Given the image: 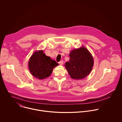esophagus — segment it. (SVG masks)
I'll return each instance as SVG.
<instances>
[{
	"instance_id": "34e87169",
	"label": "esophagus",
	"mask_w": 122,
	"mask_h": 122,
	"mask_svg": "<svg viewBox=\"0 0 122 122\" xmlns=\"http://www.w3.org/2000/svg\"><path fill=\"white\" fill-rule=\"evenodd\" d=\"M63 61H60L59 62V64L60 65H63Z\"/></svg>"
}]
</instances>
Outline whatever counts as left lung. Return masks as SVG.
I'll list each match as a JSON object with an SVG mask.
<instances>
[{
    "instance_id": "left-lung-1",
    "label": "left lung",
    "mask_w": 122,
    "mask_h": 122,
    "mask_svg": "<svg viewBox=\"0 0 122 122\" xmlns=\"http://www.w3.org/2000/svg\"><path fill=\"white\" fill-rule=\"evenodd\" d=\"M69 56V61L65 63V67L72 78L83 79L91 73L94 61L86 47L82 46L72 50Z\"/></svg>"
}]
</instances>
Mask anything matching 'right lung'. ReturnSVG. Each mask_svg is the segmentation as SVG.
Segmentation results:
<instances>
[{
    "instance_id": "right-lung-1",
    "label": "right lung",
    "mask_w": 122,
    "mask_h": 122,
    "mask_svg": "<svg viewBox=\"0 0 122 122\" xmlns=\"http://www.w3.org/2000/svg\"><path fill=\"white\" fill-rule=\"evenodd\" d=\"M58 65L56 61L52 60L44 53L43 50L36 51L30 57L29 69L35 77L39 79H45L50 76L53 68Z\"/></svg>"
}]
</instances>
